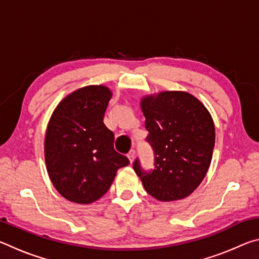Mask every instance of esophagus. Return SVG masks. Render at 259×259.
<instances>
[{
	"instance_id": "obj_1",
	"label": "esophagus",
	"mask_w": 259,
	"mask_h": 259,
	"mask_svg": "<svg viewBox=\"0 0 259 259\" xmlns=\"http://www.w3.org/2000/svg\"><path fill=\"white\" fill-rule=\"evenodd\" d=\"M135 156H136V151L135 150L130 151L129 154H128V157H129V160H130V163H133V162H134Z\"/></svg>"
}]
</instances>
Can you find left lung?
I'll use <instances>...</instances> for the list:
<instances>
[{
  "label": "left lung",
  "instance_id": "8db88e82",
  "mask_svg": "<svg viewBox=\"0 0 259 259\" xmlns=\"http://www.w3.org/2000/svg\"><path fill=\"white\" fill-rule=\"evenodd\" d=\"M140 107L154 151V169L138 159L134 170L148 194L176 201L196 190L209 169L214 146L212 117L198 98L185 91H163L142 98Z\"/></svg>",
  "mask_w": 259,
  "mask_h": 259
}]
</instances>
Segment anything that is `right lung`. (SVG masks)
Listing matches in <instances>:
<instances>
[{
	"label": "right lung",
	"mask_w": 259,
	"mask_h": 259,
	"mask_svg": "<svg viewBox=\"0 0 259 259\" xmlns=\"http://www.w3.org/2000/svg\"><path fill=\"white\" fill-rule=\"evenodd\" d=\"M112 91L88 85L65 97L52 113L45 139L47 170L65 199L88 204L108 191L128 157L114 150V134L104 124Z\"/></svg>",
	"instance_id": "obj_1"
}]
</instances>
